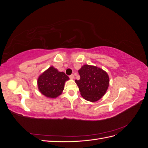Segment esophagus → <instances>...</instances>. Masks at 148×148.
Instances as JSON below:
<instances>
[{
  "mask_svg": "<svg viewBox=\"0 0 148 148\" xmlns=\"http://www.w3.org/2000/svg\"><path fill=\"white\" fill-rule=\"evenodd\" d=\"M69 78H71V79H73V78H75V76H74V75H73V74H71V75H70V76H69Z\"/></svg>",
  "mask_w": 148,
  "mask_h": 148,
  "instance_id": "obj_1",
  "label": "esophagus"
}]
</instances>
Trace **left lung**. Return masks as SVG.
Masks as SVG:
<instances>
[{"instance_id":"8db88e82","label":"left lung","mask_w":148,"mask_h":148,"mask_svg":"<svg viewBox=\"0 0 148 148\" xmlns=\"http://www.w3.org/2000/svg\"><path fill=\"white\" fill-rule=\"evenodd\" d=\"M80 79L75 80L85 99L95 102L104 95L109 84V78L105 71L95 66L83 65L78 70Z\"/></svg>"}]
</instances>
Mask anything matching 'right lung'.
<instances>
[{"mask_svg": "<svg viewBox=\"0 0 148 148\" xmlns=\"http://www.w3.org/2000/svg\"><path fill=\"white\" fill-rule=\"evenodd\" d=\"M69 79L64 72H60L51 66L40 75L38 79V88L43 95L47 97L56 98L64 90L65 82Z\"/></svg>", "mask_w": 148, "mask_h": 148, "instance_id": "add662e5", "label": "right lung"}]
</instances>
